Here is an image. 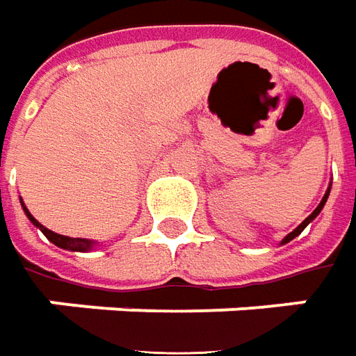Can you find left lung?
Returning <instances> with one entry per match:
<instances>
[{
	"label": "left lung",
	"instance_id": "1",
	"mask_svg": "<svg viewBox=\"0 0 356 356\" xmlns=\"http://www.w3.org/2000/svg\"><path fill=\"white\" fill-rule=\"evenodd\" d=\"M329 190H331V186H329V188H327V192H325V195H323V200L319 202V206H317L316 209H314V213H312V216H309V217H306V219H304V221H302V223H300V225H298V227H296L294 231L290 233V235H286V237H284V239H282V245H284V243H290V241L294 239V237H298V235H300V233H302V231H304V229H306L307 225H309V221H314V219H316V217L319 216V211L323 209V206H325V202H327Z\"/></svg>",
	"mask_w": 356,
	"mask_h": 356
}]
</instances>
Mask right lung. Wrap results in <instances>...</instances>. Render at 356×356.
Listing matches in <instances>:
<instances>
[{
	"label": "right lung",
	"mask_w": 356,
	"mask_h": 356,
	"mask_svg": "<svg viewBox=\"0 0 356 356\" xmlns=\"http://www.w3.org/2000/svg\"><path fill=\"white\" fill-rule=\"evenodd\" d=\"M25 209V213H27L29 221L35 225V227H39L44 235H47V239L52 241L56 247H60V249H66V250H78V252H86V250H92L97 245L95 241H90V239H72V237H66V235H58V233H54V231H50L47 229L44 225H40L39 221L35 219V217L29 213V209L23 206Z\"/></svg>",
	"instance_id": "right-lung-1"
}]
</instances>
